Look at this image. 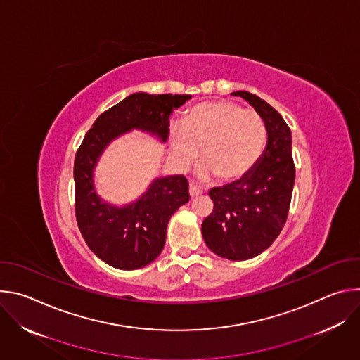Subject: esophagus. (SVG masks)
Here are the masks:
<instances>
[{
    "label": "esophagus",
    "instance_id": "obj_1",
    "mask_svg": "<svg viewBox=\"0 0 360 360\" xmlns=\"http://www.w3.org/2000/svg\"><path fill=\"white\" fill-rule=\"evenodd\" d=\"M202 193H203V191H202L199 186H196L195 184H191V185H189V195H191L192 199L200 196Z\"/></svg>",
    "mask_w": 360,
    "mask_h": 360
}]
</instances>
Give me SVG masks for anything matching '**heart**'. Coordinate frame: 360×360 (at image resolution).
<instances>
[{"label":"heart","instance_id":"heart-1","mask_svg":"<svg viewBox=\"0 0 360 360\" xmlns=\"http://www.w3.org/2000/svg\"><path fill=\"white\" fill-rule=\"evenodd\" d=\"M268 141L264 118L232 101H207L193 105L182 124L169 131L171 158L179 171L199 157L205 162L200 176L236 182L258 165Z\"/></svg>","mask_w":360,"mask_h":360}]
</instances>
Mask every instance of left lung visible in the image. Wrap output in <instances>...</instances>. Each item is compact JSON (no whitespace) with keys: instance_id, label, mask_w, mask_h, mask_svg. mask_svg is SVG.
<instances>
[{"instance_id":"left-lung-1","label":"left lung","mask_w":360,"mask_h":360,"mask_svg":"<svg viewBox=\"0 0 360 360\" xmlns=\"http://www.w3.org/2000/svg\"><path fill=\"white\" fill-rule=\"evenodd\" d=\"M232 95L245 98L264 118L268 145L249 175L210 191L214 211L202 222V236L221 258L246 261L268 249L281 233L289 214L295 164L292 134L282 115L258 95Z\"/></svg>"}]
</instances>
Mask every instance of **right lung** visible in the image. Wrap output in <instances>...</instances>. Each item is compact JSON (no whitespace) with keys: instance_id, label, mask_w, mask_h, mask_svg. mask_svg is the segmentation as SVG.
<instances>
[{"instance_id":"add662e5","label":"right lung","mask_w":360,"mask_h":360,"mask_svg":"<svg viewBox=\"0 0 360 360\" xmlns=\"http://www.w3.org/2000/svg\"><path fill=\"white\" fill-rule=\"evenodd\" d=\"M191 95L138 92L102 112L79 145L75 164V217L89 249L105 264L124 271L139 269L162 252L174 212L189 200L184 175L153 181L134 203L115 208L102 202L92 184V171L104 148L132 128L169 136V115Z\"/></svg>"}]
</instances>
